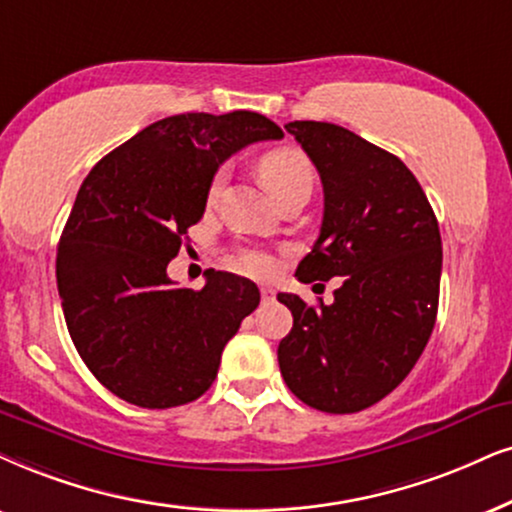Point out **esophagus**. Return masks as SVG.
Segmentation results:
<instances>
[{"label": "esophagus", "mask_w": 512, "mask_h": 512, "mask_svg": "<svg viewBox=\"0 0 512 512\" xmlns=\"http://www.w3.org/2000/svg\"><path fill=\"white\" fill-rule=\"evenodd\" d=\"M260 295H262V302H264V304H269V302L276 300V290L269 288V286L260 288Z\"/></svg>", "instance_id": "esophagus-1"}]
</instances>
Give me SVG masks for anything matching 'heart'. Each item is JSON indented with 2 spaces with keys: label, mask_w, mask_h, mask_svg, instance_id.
I'll list each match as a JSON object with an SVG mask.
<instances>
[{
  "label": "heart",
  "mask_w": 512,
  "mask_h": 512,
  "mask_svg": "<svg viewBox=\"0 0 512 512\" xmlns=\"http://www.w3.org/2000/svg\"><path fill=\"white\" fill-rule=\"evenodd\" d=\"M260 174L276 200L293 189H300V186H309L312 189L314 184L312 163L300 151H295V148H276V151H269L260 160ZM224 177V172L215 174V179L210 184V200L217 198V193L222 191ZM236 262L238 267L252 276H267L274 269V260L262 250H243Z\"/></svg>",
  "instance_id": "obj_1"
}]
</instances>
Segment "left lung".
I'll return each instance as SVG.
<instances>
[{
	"label": "left lung",
	"mask_w": 512,
	"mask_h": 512,
	"mask_svg": "<svg viewBox=\"0 0 512 512\" xmlns=\"http://www.w3.org/2000/svg\"><path fill=\"white\" fill-rule=\"evenodd\" d=\"M286 129L323 184L321 234L295 276L302 283L345 278L333 304L319 309L278 293L293 312L278 366L290 392L312 409L357 413L411 373L435 328L437 217L397 155L331 122L295 120Z\"/></svg>",
	"instance_id": "left-lung-1"
}]
</instances>
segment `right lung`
Instances as JSON below:
<instances>
[{
	"label": "right lung",
	"instance_id": "add662e5",
	"mask_svg": "<svg viewBox=\"0 0 512 512\" xmlns=\"http://www.w3.org/2000/svg\"><path fill=\"white\" fill-rule=\"evenodd\" d=\"M252 111L158 120L92 167L56 252L68 333L115 397L172 409L210 390L224 345L260 304L229 271H205L200 290L177 288L167 264L203 219L219 165L248 144L281 139Z\"/></svg>",
	"mask_w": 512,
	"mask_h": 512
}]
</instances>
